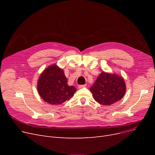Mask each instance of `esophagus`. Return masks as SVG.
I'll return each instance as SVG.
<instances>
[{
  "label": "esophagus",
  "mask_w": 155,
  "mask_h": 155,
  "mask_svg": "<svg viewBox=\"0 0 155 155\" xmlns=\"http://www.w3.org/2000/svg\"><path fill=\"white\" fill-rule=\"evenodd\" d=\"M87 87V85L86 84H85V85H78V88H84V87Z\"/></svg>",
  "instance_id": "esophagus-1"
}]
</instances>
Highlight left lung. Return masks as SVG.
Masks as SVG:
<instances>
[{"label": "left lung", "mask_w": 155, "mask_h": 155, "mask_svg": "<svg viewBox=\"0 0 155 155\" xmlns=\"http://www.w3.org/2000/svg\"><path fill=\"white\" fill-rule=\"evenodd\" d=\"M90 91L95 101L103 105H109L123 99L126 86L121 76L102 71Z\"/></svg>", "instance_id": "8db88e82"}]
</instances>
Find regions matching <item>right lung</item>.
<instances>
[{"instance_id": "add662e5", "label": "right lung", "mask_w": 155, "mask_h": 155, "mask_svg": "<svg viewBox=\"0 0 155 155\" xmlns=\"http://www.w3.org/2000/svg\"><path fill=\"white\" fill-rule=\"evenodd\" d=\"M37 89L41 99L51 105H58L69 101L77 91L74 86L68 85L64 71L56 64L50 65L41 73Z\"/></svg>"}]
</instances>
